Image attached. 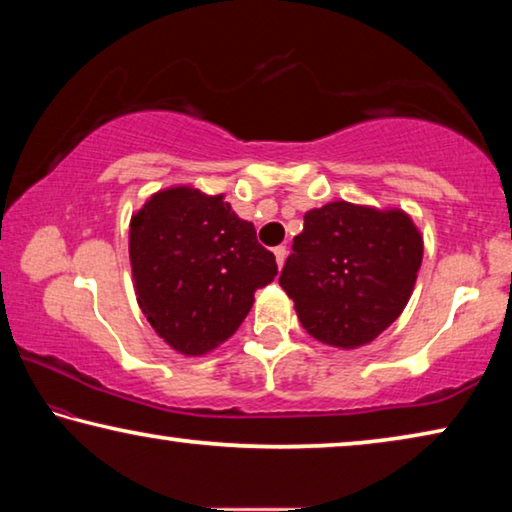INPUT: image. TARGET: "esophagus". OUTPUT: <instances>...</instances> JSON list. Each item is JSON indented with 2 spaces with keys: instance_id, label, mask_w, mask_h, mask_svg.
I'll return each instance as SVG.
<instances>
[{
  "instance_id": "obj_1",
  "label": "esophagus",
  "mask_w": 512,
  "mask_h": 512,
  "mask_svg": "<svg viewBox=\"0 0 512 512\" xmlns=\"http://www.w3.org/2000/svg\"><path fill=\"white\" fill-rule=\"evenodd\" d=\"M273 253H275V262H278V266L282 269V264H285V259H287V246L273 248Z\"/></svg>"
}]
</instances>
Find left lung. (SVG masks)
I'll return each instance as SVG.
<instances>
[{
  "mask_svg": "<svg viewBox=\"0 0 512 512\" xmlns=\"http://www.w3.org/2000/svg\"><path fill=\"white\" fill-rule=\"evenodd\" d=\"M280 273L298 319L328 346L369 344L399 319L424 241L408 214L330 202L305 214Z\"/></svg>",
  "mask_w": 512,
  "mask_h": 512,
  "instance_id": "1",
  "label": "left lung"
}]
</instances>
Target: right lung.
<instances>
[{
  "label": "right lung",
  "mask_w": 512,
  "mask_h": 512,
  "mask_svg": "<svg viewBox=\"0 0 512 512\" xmlns=\"http://www.w3.org/2000/svg\"><path fill=\"white\" fill-rule=\"evenodd\" d=\"M136 298L159 337L184 355L223 344L246 319L255 291L278 275L255 225L223 196L159 191L129 225Z\"/></svg>",
  "instance_id": "right-lung-1"
}]
</instances>
